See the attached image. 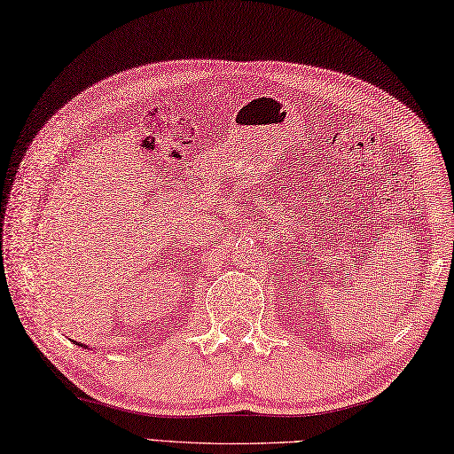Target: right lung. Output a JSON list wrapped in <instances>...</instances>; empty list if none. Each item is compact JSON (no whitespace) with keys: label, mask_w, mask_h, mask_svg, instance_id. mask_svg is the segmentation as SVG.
I'll return each mask as SVG.
<instances>
[{"label":"right lung","mask_w":454,"mask_h":454,"mask_svg":"<svg viewBox=\"0 0 454 454\" xmlns=\"http://www.w3.org/2000/svg\"><path fill=\"white\" fill-rule=\"evenodd\" d=\"M81 347H84V348H88V347H86V345H82V342H81Z\"/></svg>","instance_id":"add662e5"}]
</instances>
